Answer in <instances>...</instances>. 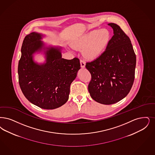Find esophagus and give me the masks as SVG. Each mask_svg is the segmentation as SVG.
<instances>
[{
    "label": "esophagus",
    "instance_id": "34e87169",
    "mask_svg": "<svg viewBox=\"0 0 155 155\" xmlns=\"http://www.w3.org/2000/svg\"><path fill=\"white\" fill-rule=\"evenodd\" d=\"M81 67L84 68L85 67V62H84L83 60H80Z\"/></svg>",
    "mask_w": 155,
    "mask_h": 155
}]
</instances>
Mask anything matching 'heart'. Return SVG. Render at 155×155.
<instances>
[{"label": "heart", "mask_w": 155, "mask_h": 155, "mask_svg": "<svg viewBox=\"0 0 155 155\" xmlns=\"http://www.w3.org/2000/svg\"><path fill=\"white\" fill-rule=\"evenodd\" d=\"M111 34L108 30H94L83 36L75 44V48H84V54L88 59L99 57L110 42Z\"/></svg>", "instance_id": "b5f03b06"}]
</instances>
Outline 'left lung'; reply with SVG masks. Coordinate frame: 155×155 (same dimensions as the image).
<instances>
[{"label":"left lung","mask_w":155,"mask_h":155,"mask_svg":"<svg viewBox=\"0 0 155 155\" xmlns=\"http://www.w3.org/2000/svg\"><path fill=\"white\" fill-rule=\"evenodd\" d=\"M114 31L105 51L86 68L91 74L88 91L96 101L116 103L129 93L135 77L136 56L130 38L119 25L110 23Z\"/></svg>","instance_id":"left-lung-1"}]
</instances>
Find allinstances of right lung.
<instances>
[{"mask_svg": "<svg viewBox=\"0 0 155 155\" xmlns=\"http://www.w3.org/2000/svg\"><path fill=\"white\" fill-rule=\"evenodd\" d=\"M41 35L35 32L25 36L18 67V81L25 97L38 107L55 109L68 99L70 87L80 68V59L62 58L60 49L51 47L47 51V62L39 65L32 54L40 50Z\"/></svg>", "mask_w": 155, "mask_h": 155, "instance_id": "obj_1", "label": "right lung"}]
</instances>
